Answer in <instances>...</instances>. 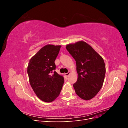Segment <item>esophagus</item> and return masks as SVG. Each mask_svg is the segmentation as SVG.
<instances>
[{"label":"esophagus","mask_w":128,"mask_h":128,"mask_svg":"<svg viewBox=\"0 0 128 128\" xmlns=\"http://www.w3.org/2000/svg\"><path fill=\"white\" fill-rule=\"evenodd\" d=\"M70 72H68L67 73H66L64 75H65V76H66L68 77V76H69V75H70Z\"/></svg>","instance_id":"1"}]
</instances>
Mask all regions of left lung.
<instances>
[{"mask_svg":"<svg viewBox=\"0 0 128 128\" xmlns=\"http://www.w3.org/2000/svg\"><path fill=\"white\" fill-rule=\"evenodd\" d=\"M66 48L76 63L78 78L73 85L76 94L84 100H90L98 94L104 83L106 72L104 59L82 40L68 44Z\"/></svg>","mask_w":128,"mask_h":128,"instance_id":"obj_1","label":"left lung"}]
</instances>
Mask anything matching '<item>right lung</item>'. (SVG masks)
<instances>
[{"label": "right lung", "mask_w": 128, "mask_h": 128, "mask_svg": "<svg viewBox=\"0 0 128 128\" xmlns=\"http://www.w3.org/2000/svg\"><path fill=\"white\" fill-rule=\"evenodd\" d=\"M61 45L43 46L29 60L28 72L30 86L38 98L46 102L59 96L64 83V77L54 71V63Z\"/></svg>", "instance_id": "right-lung-1"}]
</instances>
